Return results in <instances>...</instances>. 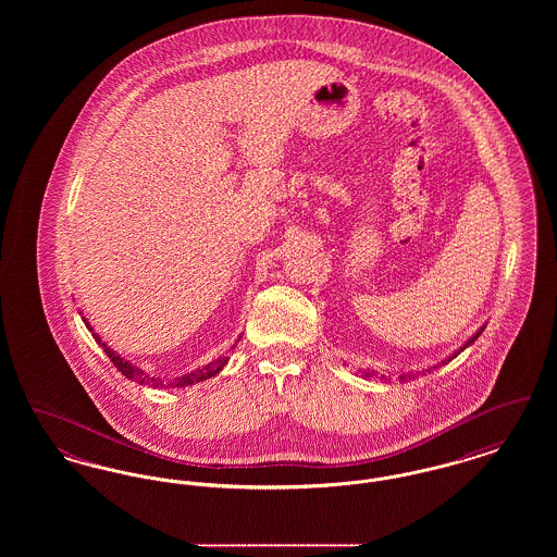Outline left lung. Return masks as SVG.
Listing matches in <instances>:
<instances>
[{"label": "left lung", "instance_id": "obj_1", "mask_svg": "<svg viewBox=\"0 0 557 557\" xmlns=\"http://www.w3.org/2000/svg\"><path fill=\"white\" fill-rule=\"evenodd\" d=\"M482 330H484V327H482ZM482 330H480V332H478L476 336H472V338H470V341H468V343H466V345H463V348H466V346L472 345V343H474V341H476L478 336H480V334H482ZM463 348H459V350H457V352H455V355H453V357H457V355H459V352H461V350H463ZM434 370H436V366H434ZM371 375H373V371H363V377H371ZM398 377H400V380H403V382H405V380H411V377H416V373H400V375H398Z\"/></svg>", "mask_w": 557, "mask_h": 557}]
</instances>
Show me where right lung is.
I'll return each mask as SVG.
<instances>
[{"mask_svg":"<svg viewBox=\"0 0 557 557\" xmlns=\"http://www.w3.org/2000/svg\"><path fill=\"white\" fill-rule=\"evenodd\" d=\"M85 321V319H83ZM85 325L89 327V323L85 321ZM89 332H91V327H89ZM94 338L98 341V345L104 348V352L108 355V359L114 363V368L121 371L125 377H129V380H137L139 384H152V386H164L162 382H159L157 377H148L146 373L141 370H137L135 366H132L129 361H123V357L121 355H116V352H112L110 348H108L102 341H100V336L98 334H94ZM227 361H230V357H219L216 361H212L209 366H205L202 370L191 371V373H186V375H180L177 380H173L169 386H173V388H184V386H191V384H196V382H202V380H207V377H212L214 373H219V371L223 370L225 366H227Z\"/></svg>","mask_w":557,"mask_h":557,"instance_id":"add662e5","label":"right lung"}]
</instances>
